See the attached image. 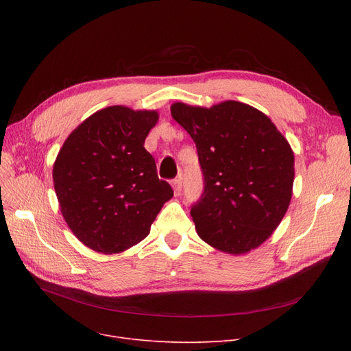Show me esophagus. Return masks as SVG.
<instances>
[{"label":"esophagus","mask_w":351,"mask_h":351,"mask_svg":"<svg viewBox=\"0 0 351 351\" xmlns=\"http://www.w3.org/2000/svg\"><path fill=\"white\" fill-rule=\"evenodd\" d=\"M171 183H172V188H173V193H175L176 196H179L180 192H182V180H180V178L173 179Z\"/></svg>","instance_id":"obj_1"}]
</instances>
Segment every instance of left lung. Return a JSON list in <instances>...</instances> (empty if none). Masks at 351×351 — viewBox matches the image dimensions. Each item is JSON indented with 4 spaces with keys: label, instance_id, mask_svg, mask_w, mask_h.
Here are the masks:
<instances>
[{
    "label": "left lung",
    "instance_id": "8db88e82",
    "mask_svg": "<svg viewBox=\"0 0 351 351\" xmlns=\"http://www.w3.org/2000/svg\"><path fill=\"white\" fill-rule=\"evenodd\" d=\"M171 114L196 143L204 172V195L191 210L199 237L234 256L259 247L290 205V143L267 115L243 102H175Z\"/></svg>",
    "mask_w": 351,
    "mask_h": 351
}]
</instances>
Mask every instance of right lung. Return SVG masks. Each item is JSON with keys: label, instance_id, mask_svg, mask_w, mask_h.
Returning a JSON list of instances; mask_svg holds the SVG:
<instances>
[{"label": "right lung", "instance_id": "obj_1", "mask_svg": "<svg viewBox=\"0 0 351 351\" xmlns=\"http://www.w3.org/2000/svg\"><path fill=\"white\" fill-rule=\"evenodd\" d=\"M158 119V110L114 105L65 139L53 162V188L68 228L86 247L115 254L138 245L173 196L143 146Z\"/></svg>", "mask_w": 351, "mask_h": 351}]
</instances>
